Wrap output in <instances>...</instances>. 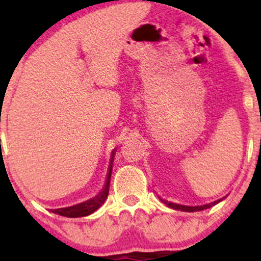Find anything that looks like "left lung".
<instances>
[{
  "instance_id": "1",
  "label": "left lung",
  "mask_w": 261,
  "mask_h": 261,
  "mask_svg": "<svg viewBox=\"0 0 261 261\" xmlns=\"http://www.w3.org/2000/svg\"><path fill=\"white\" fill-rule=\"evenodd\" d=\"M161 200H162V202L166 203V205L168 206V207H172V208H174V210H179V211H187V212L202 211V210L211 207V205H215V203H217L218 201H220V200H218V201L211 203V205H210V203H208V205H203V206H184V205H178V203H173V202L166 201V200H163V199H161Z\"/></svg>"
}]
</instances>
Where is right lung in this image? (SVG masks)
Listing matches in <instances>:
<instances>
[{"instance_id": "right-lung-1", "label": "right lung", "mask_w": 261, "mask_h": 261, "mask_svg": "<svg viewBox=\"0 0 261 261\" xmlns=\"http://www.w3.org/2000/svg\"><path fill=\"white\" fill-rule=\"evenodd\" d=\"M113 155H114V152H113ZM113 155H112V163H113ZM110 175H112V164H110L109 173H108L106 187H104L103 191H101L99 195L93 197V199L88 200V201L86 202L71 206V207L53 210V212L54 214L60 215V216H65V217H83V216H88V215L93 214L95 210H98L101 205H103L104 201H106V199L108 197V194H109V185H110Z\"/></svg>"}]
</instances>
